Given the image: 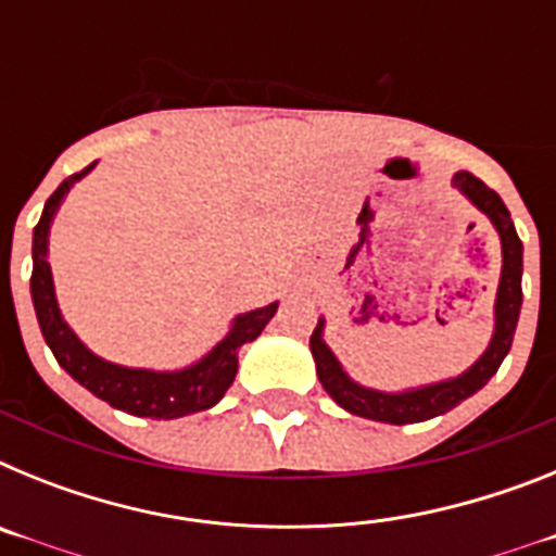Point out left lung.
Returning a JSON list of instances; mask_svg holds the SVG:
<instances>
[{
  "label": "left lung",
  "instance_id": "1",
  "mask_svg": "<svg viewBox=\"0 0 556 556\" xmlns=\"http://www.w3.org/2000/svg\"><path fill=\"white\" fill-rule=\"evenodd\" d=\"M451 186L459 191L462 198L470 200L484 217L493 223L495 233L501 239V278L498 289H495V306H493V337H490L488 348L476 358L468 370H462L459 376L443 378V381H431L424 387H409V390L384 392L372 390V387L358 384L348 376L333 351L326 342V317L317 320L308 348H312L314 367H317V378H320L323 390L337 401L339 406L351 415L367 417V420H378V424L406 426V424H424L431 417H440L459 406L465 397L476 395L481 387L488 384L490 378L498 372L501 362L513 348L515 328H518L520 303H523V292H520V275H523V244L518 239L513 217H509L504 200L490 189L488 184H481L473 172L459 169L451 178Z\"/></svg>",
  "mask_w": 556,
  "mask_h": 556
}]
</instances>
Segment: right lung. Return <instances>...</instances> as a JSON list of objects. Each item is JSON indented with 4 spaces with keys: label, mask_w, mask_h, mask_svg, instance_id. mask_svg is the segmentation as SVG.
I'll return each instance as SVG.
<instances>
[{
    "label": "right lung",
    "mask_w": 556,
    "mask_h": 556,
    "mask_svg": "<svg viewBox=\"0 0 556 556\" xmlns=\"http://www.w3.org/2000/svg\"><path fill=\"white\" fill-rule=\"evenodd\" d=\"M97 161L83 172H75L72 178L63 180L55 194L47 200L43 214L33 230V278H29V294L36 306L38 326L49 351L55 353L58 365L75 378L77 384L86 387L91 395L102 397L113 409H122L127 415L150 417V420H175V417L194 415L217 406L228 387L233 384L236 370H239V348L244 342H253L264 331L269 320L278 312V301L269 306L253 308V312L236 314L228 333L219 339L198 362L180 367V370H147V367H125L116 362L97 356L88 351L86 342L72 331L63 320L61 306H58L55 281H52V267H49V230L61 208L68 189L83 180L94 169Z\"/></svg>",
    "instance_id": "obj_1"
}]
</instances>
